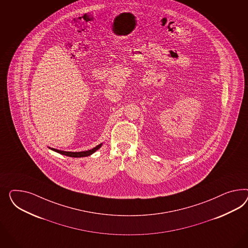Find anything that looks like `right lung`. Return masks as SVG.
Instances as JSON below:
<instances>
[{"mask_svg":"<svg viewBox=\"0 0 248 248\" xmlns=\"http://www.w3.org/2000/svg\"><path fill=\"white\" fill-rule=\"evenodd\" d=\"M102 145H103V143H100V144H98L97 146H95V147L91 149V150H88V151H86V152H76V153H74V152H64V151L54 149V148H49L50 150L54 151V152H56V153H58V154H62V155H66V156H68V157H74V158H80V157L90 156L91 154L95 153L98 149H100Z\"/></svg>","mask_w":248,"mask_h":248,"instance_id":"obj_1","label":"right lung"}]
</instances>
